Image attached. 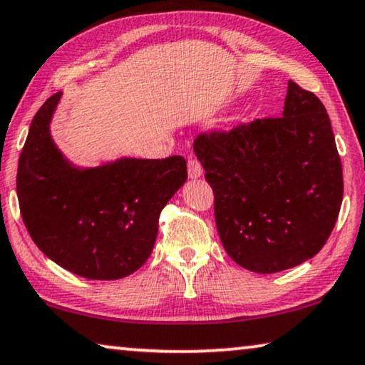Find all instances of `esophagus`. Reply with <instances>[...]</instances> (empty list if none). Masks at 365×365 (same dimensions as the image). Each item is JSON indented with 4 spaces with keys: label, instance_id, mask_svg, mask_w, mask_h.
<instances>
[{
    "label": "esophagus",
    "instance_id": "34e87169",
    "mask_svg": "<svg viewBox=\"0 0 365 365\" xmlns=\"http://www.w3.org/2000/svg\"><path fill=\"white\" fill-rule=\"evenodd\" d=\"M202 173H203L202 163H200L193 155H190L188 157V175H190V178L202 177Z\"/></svg>",
    "mask_w": 365,
    "mask_h": 365
}]
</instances>
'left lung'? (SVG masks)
<instances>
[{"label":"left lung","mask_w":365,"mask_h":365,"mask_svg":"<svg viewBox=\"0 0 365 365\" xmlns=\"http://www.w3.org/2000/svg\"><path fill=\"white\" fill-rule=\"evenodd\" d=\"M193 150L235 263L269 274L319 253L337 222L344 182L329 115L312 92L289 81L283 115L203 132Z\"/></svg>","instance_id":"left-lung-1"}]
</instances>
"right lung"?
Here are the masks:
<instances>
[{
	"mask_svg": "<svg viewBox=\"0 0 365 365\" xmlns=\"http://www.w3.org/2000/svg\"><path fill=\"white\" fill-rule=\"evenodd\" d=\"M61 92L36 112L19 155L16 192L28 233L43 253L87 279H120L150 256L158 217L187 180L180 155L120 158L76 168L49 133Z\"/></svg>",
	"mask_w": 365,
	"mask_h": 365,
	"instance_id": "add662e5",
	"label": "right lung"
}]
</instances>
